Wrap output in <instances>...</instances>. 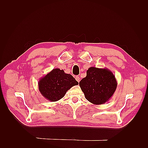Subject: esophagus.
<instances>
[{
  "label": "esophagus",
  "instance_id": "obj_1",
  "mask_svg": "<svg viewBox=\"0 0 148 148\" xmlns=\"http://www.w3.org/2000/svg\"><path fill=\"white\" fill-rule=\"evenodd\" d=\"M75 79H76V80H77V81L78 83L79 82V79H79V77H78V76H77V77H75Z\"/></svg>",
  "mask_w": 148,
  "mask_h": 148
}]
</instances>
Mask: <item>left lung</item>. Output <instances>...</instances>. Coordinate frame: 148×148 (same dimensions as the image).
<instances>
[{
	"instance_id": "obj_1",
	"label": "left lung",
	"mask_w": 148,
	"mask_h": 148,
	"mask_svg": "<svg viewBox=\"0 0 148 148\" xmlns=\"http://www.w3.org/2000/svg\"><path fill=\"white\" fill-rule=\"evenodd\" d=\"M85 98L92 104H105L113 96L117 86L115 75L105 69L89 67L86 77L79 83Z\"/></svg>"
}]
</instances>
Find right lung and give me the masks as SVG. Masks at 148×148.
<instances>
[{"mask_svg": "<svg viewBox=\"0 0 148 148\" xmlns=\"http://www.w3.org/2000/svg\"><path fill=\"white\" fill-rule=\"evenodd\" d=\"M77 84L78 82L72 75L65 73L63 70L54 69L40 78L38 89L46 99L56 102L64 97L69 89Z\"/></svg>", "mask_w": 148, "mask_h": 148, "instance_id": "add662e5", "label": "right lung"}]
</instances>
